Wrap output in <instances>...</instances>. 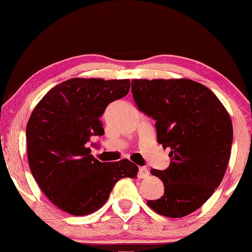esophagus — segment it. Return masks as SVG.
Here are the masks:
<instances>
[{
	"instance_id": "esophagus-1",
	"label": "esophagus",
	"mask_w": 252,
	"mask_h": 252,
	"mask_svg": "<svg viewBox=\"0 0 252 252\" xmlns=\"http://www.w3.org/2000/svg\"><path fill=\"white\" fill-rule=\"evenodd\" d=\"M149 176V170L145 168V166H140L139 168V177L140 178H146Z\"/></svg>"
}]
</instances>
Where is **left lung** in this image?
Returning a JSON list of instances; mask_svg holds the SVG:
<instances>
[{"label":"left lung","instance_id":"8db88e82","mask_svg":"<svg viewBox=\"0 0 252 252\" xmlns=\"http://www.w3.org/2000/svg\"><path fill=\"white\" fill-rule=\"evenodd\" d=\"M141 112L155 120L158 142L170 148L165 170L152 169L164 194L147 204L156 213L183 218L197 211L220 185L230 158L233 124L207 87L189 78L133 80Z\"/></svg>","mask_w":252,"mask_h":252}]
</instances>
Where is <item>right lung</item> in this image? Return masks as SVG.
<instances>
[{"instance_id":"1","label":"right lung","mask_w":252,"mask_h":252,"mask_svg":"<svg viewBox=\"0 0 252 252\" xmlns=\"http://www.w3.org/2000/svg\"><path fill=\"white\" fill-rule=\"evenodd\" d=\"M129 87V80L70 78L48 91L32 111L26 126L29 165L60 210L77 217L94 213L119 179L138 175L128 159L99 162L87 145L91 136L103 135L100 117Z\"/></svg>"}]
</instances>
